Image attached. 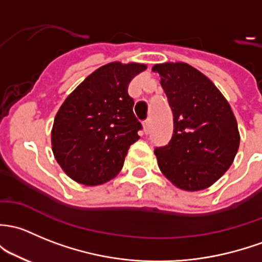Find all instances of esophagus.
<instances>
[{"instance_id": "esophagus-1", "label": "esophagus", "mask_w": 262, "mask_h": 262, "mask_svg": "<svg viewBox=\"0 0 262 262\" xmlns=\"http://www.w3.org/2000/svg\"><path fill=\"white\" fill-rule=\"evenodd\" d=\"M149 126H150V119L148 118V119H145L144 122H143V128H144V133L145 134L149 133Z\"/></svg>"}]
</instances>
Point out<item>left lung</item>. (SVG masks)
I'll return each mask as SVG.
<instances>
[{"label":"left lung","mask_w":262,"mask_h":262,"mask_svg":"<svg viewBox=\"0 0 262 262\" xmlns=\"http://www.w3.org/2000/svg\"><path fill=\"white\" fill-rule=\"evenodd\" d=\"M173 113V136L157 147L159 169L178 188L201 191L225 174L240 145L237 122L216 85L186 62L153 66Z\"/></svg>","instance_id":"left-lung-1"}]
</instances>
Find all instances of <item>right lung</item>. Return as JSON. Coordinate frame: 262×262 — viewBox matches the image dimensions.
Listing matches in <instances>:
<instances>
[{"mask_svg": "<svg viewBox=\"0 0 262 262\" xmlns=\"http://www.w3.org/2000/svg\"><path fill=\"white\" fill-rule=\"evenodd\" d=\"M145 69L137 62H110L96 69L65 99L55 117L51 145L55 159L71 180L98 186L120 172L142 129L128 85Z\"/></svg>", "mask_w": 262, "mask_h": 262, "instance_id": "obj_1", "label": "right lung"}]
</instances>
